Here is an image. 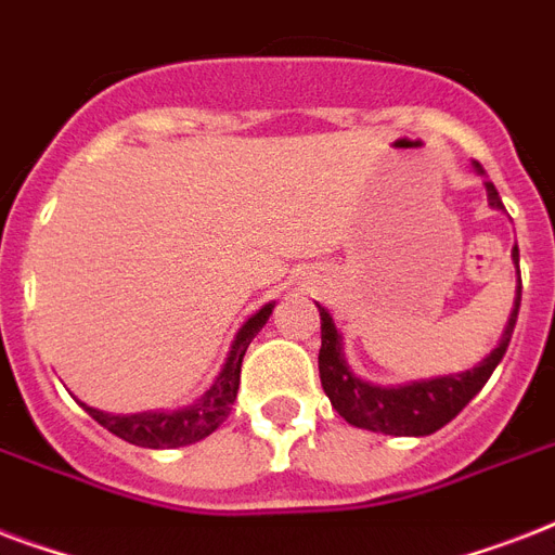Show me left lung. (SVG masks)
<instances>
[{
  "label": "left lung",
  "instance_id": "8db88e82",
  "mask_svg": "<svg viewBox=\"0 0 555 555\" xmlns=\"http://www.w3.org/2000/svg\"><path fill=\"white\" fill-rule=\"evenodd\" d=\"M478 172H483L475 164ZM487 186V201L490 207L504 209L499 198V190L492 186V181H483ZM513 261L518 268V244L513 247ZM518 305H521V276H518V291L513 311H509L507 328L501 334V343L490 351V357L483 363L475 365L473 371L464 374H449V377L421 379V383H409V386H371L365 379H360L354 371L348 369L346 354H343V337H339L337 325L331 320V313L320 308L322 320V348H320V379L325 395H328L331 405L337 409L339 417H346L351 426L360 429L383 431V435H397V438H421V435H431L440 426H447L469 400L483 388V383L490 379L495 365L504 360L516 328Z\"/></svg>",
  "mask_w": 555,
  "mask_h": 555
}]
</instances>
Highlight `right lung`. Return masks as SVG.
<instances>
[{
    "label": "right lung",
    "mask_w": 555,
    "mask_h": 555,
    "mask_svg": "<svg viewBox=\"0 0 555 555\" xmlns=\"http://www.w3.org/2000/svg\"><path fill=\"white\" fill-rule=\"evenodd\" d=\"M270 313H273V302L264 305L261 311H256L250 320L244 322L242 328H238V334H235L233 348H230L224 369H221V374L216 377V383H212L195 403L186 405V409H178V412L106 414L100 412V409H91V405L86 403L80 405L100 423V426H103V429H108L112 435H117V438H124L126 443H134V447L176 449L186 447V443H195V440H204L227 421V414L233 409L235 395H238V379H242L244 351H247V346L253 343V337L264 328V322L270 320Z\"/></svg>",
    "instance_id": "add662e5"
}]
</instances>
